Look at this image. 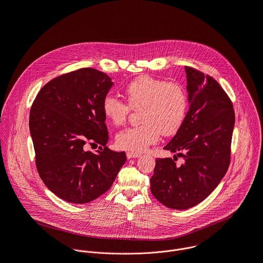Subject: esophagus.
Instances as JSON below:
<instances>
[{
	"label": "esophagus",
	"instance_id": "esophagus-1",
	"mask_svg": "<svg viewBox=\"0 0 263 263\" xmlns=\"http://www.w3.org/2000/svg\"><path fill=\"white\" fill-rule=\"evenodd\" d=\"M140 154L138 153H134V152H127V158L128 159H131V158H137L139 157Z\"/></svg>",
	"mask_w": 263,
	"mask_h": 263
}]
</instances>
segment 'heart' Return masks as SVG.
Wrapping results in <instances>:
<instances>
[{"mask_svg": "<svg viewBox=\"0 0 263 263\" xmlns=\"http://www.w3.org/2000/svg\"><path fill=\"white\" fill-rule=\"evenodd\" d=\"M129 104L107 95L102 102L103 114L116 126L124 124L131 108L140 109L139 126L127 128L117 136L120 147L139 153L158 141L160 134L172 135L182 126L189 108V96L183 85L149 76H141L125 87Z\"/></svg>", "mask_w": 263, "mask_h": 263, "instance_id": "heart-1", "label": "heart"}]
</instances>
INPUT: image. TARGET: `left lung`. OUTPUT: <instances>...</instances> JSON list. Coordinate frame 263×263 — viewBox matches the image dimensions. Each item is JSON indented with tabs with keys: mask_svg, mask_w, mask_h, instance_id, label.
<instances>
[{
	"mask_svg": "<svg viewBox=\"0 0 263 263\" xmlns=\"http://www.w3.org/2000/svg\"><path fill=\"white\" fill-rule=\"evenodd\" d=\"M190 109L163 147L184 158H157L151 181L153 196L164 206L184 210L205 200L226 175L235 124L233 105L208 74L185 66Z\"/></svg>",
	"mask_w": 263,
	"mask_h": 263,
	"instance_id": "left-lung-1",
	"label": "left lung"
}]
</instances>
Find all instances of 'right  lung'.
Listing matches in <instances>:
<instances>
[{
  "instance_id": "add662e5",
  "label": "right lung",
  "mask_w": 263,
  "mask_h": 263,
  "mask_svg": "<svg viewBox=\"0 0 263 263\" xmlns=\"http://www.w3.org/2000/svg\"><path fill=\"white\" fill-rule=\"evenodd\" d=\"M114 85L103 71L85 67L48 82L30 110L29 128L37 172L48 189L74 204L91 202L114 184L127 157L106 146L102 102ZM87 142L101 144L95 155Z\"/></svg>"
}]
</instances>
